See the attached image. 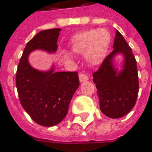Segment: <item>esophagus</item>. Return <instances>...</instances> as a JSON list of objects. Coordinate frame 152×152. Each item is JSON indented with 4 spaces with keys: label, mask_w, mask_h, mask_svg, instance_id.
<instances>
[{
    "label": "esophagus",
    "mask_w": 152,
    "mask_h": 152,
    "mask_svg": "<svg viewBox=\"0 0 152 152\" xmlns=\"http://www.w3.org/2000/svg\"><path fill=\"white\" fill-rule=\"evenodd\" d=\"M79 80H80L81 83H83V82L88 80V76H87L85 73H80L79 74Z\"/></svg>",
    "instance_id": "34e87169"
}]
</instances>
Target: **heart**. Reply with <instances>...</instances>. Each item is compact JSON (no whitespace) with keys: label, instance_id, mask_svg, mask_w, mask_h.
Masks as SVG:
<instances>
[{"label":"heart","instance_id":"1","mask_svg":"<svg viewBox=\"0 0 152 152\" xmlns=\"http://www.w3.org/2000/svg\"><path fill=\"white\" fill-rule=\"evenodd\" d=\"M110 43V34L106 29H92L75 35L69 48L75 54H85L89 64L98 65L104 60Z\"/></svg>","mask_w":152,"mask_h":152}]
</instances>
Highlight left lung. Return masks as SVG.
<instances>
[{
  "label": "left lung",
  "mask_w": 152,
  "mask_h": 152,
  "mask_svg": "<svg viewBox=\"0 0 152 152\" xmlns=\"http://www.w3.org/2000/svg\"><path fill=\"white\" fill-rule=\"evenodd\" d=\"M113 48L99 69L94 71L93 81L97 88L101 111L110 118H120L128 114L135 105L140 85L135 57L117 30ZM116 52H122L125 56L124 69L119 75L111 65V59Z\"/></svg>",
  "instance_id": "left-lung-1"
}]
</instances>
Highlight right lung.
Here are the masks:
<instances>
[{
	"label": "right lung",
	"mask_w": 152,
	"mask_h": 152,
	"mask_svg": "<svg viewBox=\"0 0 152 152\" xmlns=\"http://www.w3.org/2000/svg\"><path fill=\"white\" fill-rule=\"evenodd\" d=\"M60 29L42 30L26 44L16 73L19 101L33 121L45 127L57 125L66 116L80 83L77 71L41 72L28 63L35 49L56 51Z\"/></svg>",
	"instance_id": "right-lung-1"
}]
</instances>
